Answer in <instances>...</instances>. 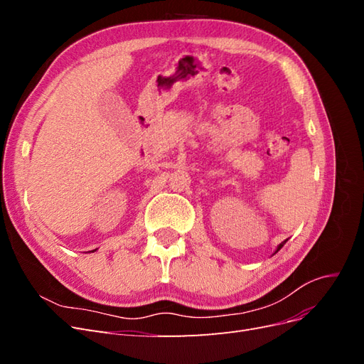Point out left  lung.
<instances>
[{"label": "left lung", "instance_id": "left-lung-1", "mask_svg": "<svg viewBox=\"0 0 364 364\" xmlns=\"http://www.w3.org/2000/svg\"><path fill=\"white\" fill-rule=\"evenodd\" d=\"M285 241H287V240H285ZM285 241H284V243H281V245H279V246H278V249H277V252H278V250H279V249H281V247H282V246H284V245H285Z\"/></svg>", "mask_w": 364, "mask_h": 364}]
</instances>
